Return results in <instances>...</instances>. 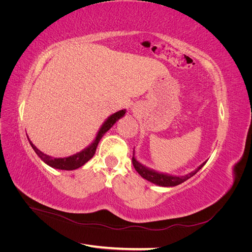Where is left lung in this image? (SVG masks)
Returning <instances> with one entry per match:
<instances>
[{
    "label": "left lung",
    "mask_w": 252,
    "mask_h": 252,
    "mask_svg": "<svg viewBox=\"0 0 252 252\" xmlns=\"http://www.w3.org/2000/svg\"><path fill=\"white\" fill-rule=\"evenodd\" d=\"M205 161L203 162L196 169H194L193 171H191L188 174L185 175H173V174H169V173H164V172H158L155 169H151L149 167L145 166L143 164H141L138 159L135 158V154H134V149H133V157H132V164L134 166L135 170L139 172V174L141 175L142 178H144L145 180L149 181L150 183H154L156 185L162 186V187H173L182 184L183 182L187 181L188 179H190L191 177L199 171L202 167L206 164Z\"/></svg>",
    "instance_id": "1"
}]
</instances>
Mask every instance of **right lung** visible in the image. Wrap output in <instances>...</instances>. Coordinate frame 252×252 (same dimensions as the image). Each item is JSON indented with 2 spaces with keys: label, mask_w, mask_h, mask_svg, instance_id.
<instances>
[{
  "label": "right lung",
  "mask_w": 252,
  "mask_h": 252,
  "mask_svg": "<svg viewBox=\"0 0 252 252\" xmlns=\"http://www.w3.org/2000/svg\"><path fill=\"white\" fill-rule=\"evenodd\" d=\"M125 113H126V109H122V110L117 111L116 113L111 114V116L106 119L104 123L101 125L100 129H98V131L96 132L94 140L91 142V144H89L86 148H84L80 152H77L75 155H72V156L67 157V158H52L37 149L32 144V142L29 140L28 135H27V139H28L30 145H32V149L35 151V154L39 156V158L45 164H47L48 166L52 167V168H56V169L74 170V169L80 168V167L83 166L84 164H86L89 159L94 156L97 144L103 138V135L107 132L121 118H123L125 116Z\"/></svg>",
  "instance_id": "add662e5"
}]
</instances>
